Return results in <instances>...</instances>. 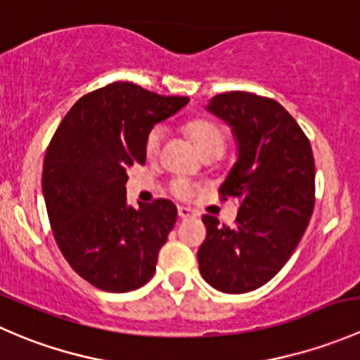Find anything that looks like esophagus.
I'll return each mask as SVG.
<instances>
[{
	"instance_id": "esophagus-1",
	"label": "esophagus",
	"mask_w": 360,
	"mask_h": 360,
	"mask_svg": "<svg viewBox=\"0 0 360 360\" xmlns=\"http://www.w3.org/2000/svg\"><path fill=\"white\" fill-rule=\"evenodd\" d=\"M177 214H179L181 219H190V217H195V212L190 209V207H177Z\"/></svg>"
}]
</instances>
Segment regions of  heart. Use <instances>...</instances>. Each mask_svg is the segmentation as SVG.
<instances>
[{"label":"heart","mask_w":360,"mask_h":360,"mask_svg":"<svg viewBox=\"0 0 360 360\" xmlns=\"http://www.w3.org/2000/svg\"><path fill=\"white\" fill-rule=\"evenodd\" d=\"M188 136L191 137V141L195 143V146L198 148V151L202 153V157H205L207 153H223L224 148V136L221 132L219 127L216 123L209 122V120H193L186 125ZM163 130L157 127V129L151 130L150 137H148L146 150L148 155H155L158 151L160 143H162ZM174 193L179 195V197H188L190 195V186L184 181L177 179L172 184Z\"/></svg>","instance_id":"obj_1"}]
</instances>
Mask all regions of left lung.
Instances as JSON below:
<instances>
[{
  "label": "left lung",
  "instance_id": "1",
  "mask_svg": "<svg viewBox=\"0 0 360 360\" xmlns=\"http://www.w3.org/2000/svg\"><path fill=\"white\" fill-rule=\"evenodd\" d=\"M205 110L233 134L237 160L219 191L237 200L238 212L233 228L203 214L200 274L221 292H249L278 274L310 223L314 153L296 120L277 101L226 92L212 97Z\"/></svg>",
  "mask_w": 360,
  "mask_h": 360
}]
</instances>
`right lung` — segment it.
Wrapping results in <instances>:
<instances>
[{
	"label": "right lung",
	"mask_w": 360,
	"mask_h": 360,
	"mask_svg": "<svg viewBox=\"0 0 360 360\" xmlns=\"http://www.w3.org/2000/svg\"><path fill=\"white\" fill-rule=\"evenodd\" d=\"M188 103L115 82L76 101L53 134L41 179L53 237L72 270L103 291H134L157 270L177 207L130 205L127 169L146 162L153 127Z\"/></svg>",
	"instance_id": "add662e5"
}]
</instances>
